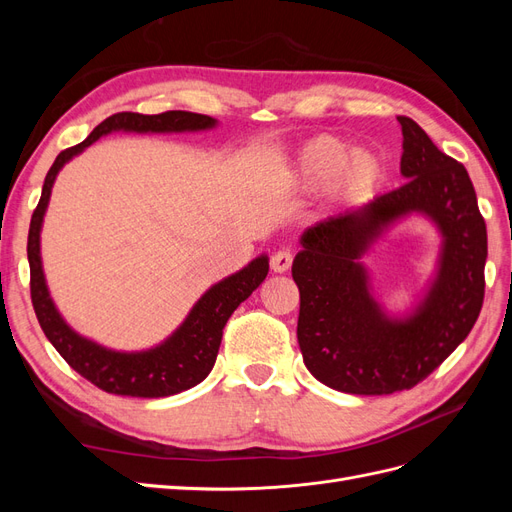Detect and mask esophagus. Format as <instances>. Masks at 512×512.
<instances>
[{
	"instance_id": "obj_1",
	"label": "esophagus",
	"mask_w": 512,
	"mask_h": 512,
	"mask_svg": "<svg viewBox=\"0 0 512 512\" xmlns=\"http://www.w3.org/2000/svg\"><path fill=\"white\" fill-rule=\"evenodd\" d=\"M292 267V254L288 250H280L271 256V269L275 273H286Z\"/></svg>"
}]
</instances>
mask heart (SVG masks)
Masks as SVG:
<instances>
[{"mask_svg": "<svg viewBox=\"0 0 512 512\" xmlns=\"http://www.w3.org/2000/svg\"><path fill=\"white\" fill-rule=\"evenodd\" d=\"M384 164L374 151H354L333 134H320L307 141L294 158L292 179L305 192L331 188L342 203H354L378 188Z\"/></svg>", "mask_w": 512, "mask_h": 512, "instance_id": "heart-1", "label": "heart"}]
</instances>
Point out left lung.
Segmentation results:
<instances>
[{
	"label": "left lung",
	"mask_w": 512,
	"mask_h": 512,
	"mask_svg": "<svg viewBox=\"0 0 512 512\" xmlns=\"http://www.w3.org/2000/svg\"><path fill=\"white\" fill-rule=\"evenodd\" d=\"M397 121L408 181L303 232V250L292 262L305 367L322 384L352 395H391L423 382L468 337L485 299L487 226L468 170L416 121L401 115ZM412 210L429 214L443 232L441 271L408 321H389L370 299L358 258L386 223Z\"/></svg>",
	"instance_id": "left-lung-1"
}]
</instances>
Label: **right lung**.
I'll return each instance as SVG.
<instances>
[{"label":"right lung","instance_id":"obj_1","mask_svg":"<svg viewBox=\"0 0 512 512\" xmlns=\"http://www.w3.org/2000/svg\"><path fill=\"white\" fill-rule=\"evenodd\" d=\"M215 126V119L188 111H166L160 115L141 113H115L94 128L83 143L68 147L55 158L49 173H46L40 203L34 209L32 224L27 237V258H29V290H32L34 312L44 335L55 350L64 356V361L89 380L98 389L113 395L128 397H168L181 391H188L198 382H203L213 369L215 356L222 344V331L232 312L250 297V294L265 282L269 273L267 256H260L250 262L243 271L226 277L224 282L215 284L205 297L200 299L190 316L175 331L173 337L149 352L123 354L96 346L94 342L76 335L68 324L61 320L49 297L44 284L40 265V224L53 181L72 156L81 153L91 143H96L102 134L113 130H134V132H183V130H207Z\"/></svg>","mask_w":512,"mask_h":512}]
</instances>
